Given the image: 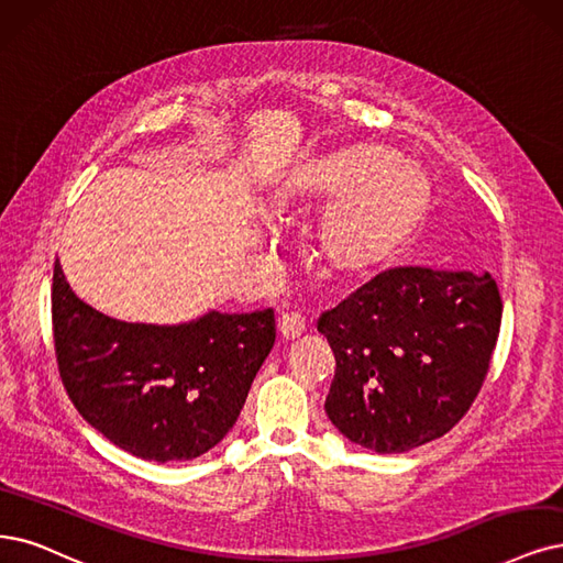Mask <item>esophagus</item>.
<instances>
[{
  "label": "esophagus",
  "mask_w": 563,
  "mask_h": 563,
  "mask_svg": "<svg viewBox=\"0 0 563 563\" xmlns=\"http://www.w3.org/2000/svg\"><path fill=\"white\" fill-rule=\"evenodd\" d=\"M278 334H280V341L287 343V341H295L303 334V318L299 313H287L278 320Z\"/></svg>",
  "instance_id": "obj_1"
}]
</instances>
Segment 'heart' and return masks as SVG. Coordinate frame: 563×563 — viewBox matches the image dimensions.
Segmentation results:
<instances>
[{
    "instance_id": "1",
    "label": "heart",
    "mask_w": 563,
    "mask_h": 563,
    "mask_svg": "<svg viewBox=\"0 0 563 563\" xmlns=\"http://www.w3.org/2000/svg\"><path fill=\"white\" fill-rule=\"evenodd\" d=\"M327 205L310 239V262L322 280L357 289L380 278L418 236L431 183L385 145L345 143L303 162L283 197L292 213Z\"/></svg>"
}]
</instances>
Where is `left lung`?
<instances>
[{
  "instance_id": "1",
  "label": "left lung",
  "mask_w": 563,
  "mask_h": 563,
  "mask_svg": "<svg viewBox=\"0 0 563 563\" xmlns=\"http://www.w3.org/2000/svg\"><path fill=\"white\" fill-rule=\"evenodd\" d=\"M504 301L489 271H387L322 313L336 357L324 410L347 441L397 454L441 439L487 376Z\"/></svg>"
}]
</instances>
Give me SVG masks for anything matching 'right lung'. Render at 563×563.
<instances>
[{"label":"right lung","mask_w":563,"mask_h":563,"mask_svg":"<svg viewBox=\"0 0 563 563\" xmlns=\"http://www.w3.org/2000/svg\"><path fill=\"white\" fill-rule=\"evenodd\" d=\"M59 378L90 427L148 462H190L239 420L274 347V310H208L180 324L122 322L74 295L53 271Z\"/></svg>","instance_id":"right-lung-1"}]
</instances>
